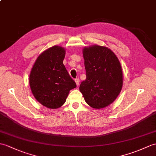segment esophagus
Instances as JSON below:
<instances>
[{
	"instance_id": "esophagus-1",
	"label": "esophagus",
	"mask_w": 156,
	"mask_h": 156,
	"mask_svg": "<svg viewBox=\"0 0 156 156\" xmlns=\"http://www.w3.org/2000/svg\"><path fill=\"white\" fill-rule=\"evenodd\" d=\"M75 82H76V86H79V83H80V80L78 78H76V79L75 80Z\"/></svg>"
}]
</instances>
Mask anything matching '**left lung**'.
I'll use <instances>...</instances> for the list:
<instances>
[{
	"label": "left lung",
	"instance_id": "left-lung-1",
	"mask_svg": "<svg viewBox=\"0 0 156 156\" xmlns=\"http://www.w3.org/2000/svg\"><path fill=\"white\" fill-rule=\"evenodd\" d=\"M86 78L80 91L86 102L95 109L109 106L120 93L123 72L116 55L108 47L92 45L82 50Z\"/></svg>",
	"mask_w": 156,
	"mask_h": 156
}]
</instances>
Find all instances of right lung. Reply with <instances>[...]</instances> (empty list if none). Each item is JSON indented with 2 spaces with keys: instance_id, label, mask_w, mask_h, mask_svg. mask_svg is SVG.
Segmentation results:
<instances>
[{
  "instance_id": "add662e5",
  "label": "right lung",
  "mask_w": 156,
  "mask_h": 156,
  "mask_svg": "<svg viewBox=\"0 0 156 156\" xmlns=\"http://www.w3.org/2000/svg\"><path fill=\"white\" fill-rule=\"evenodd\" d=\"M66 50L54 46L42 52L32 66L29 84L39 103L57 109L65 103L70 90L76 87L63 64Z\"/></svg>"
}]
</instances>
